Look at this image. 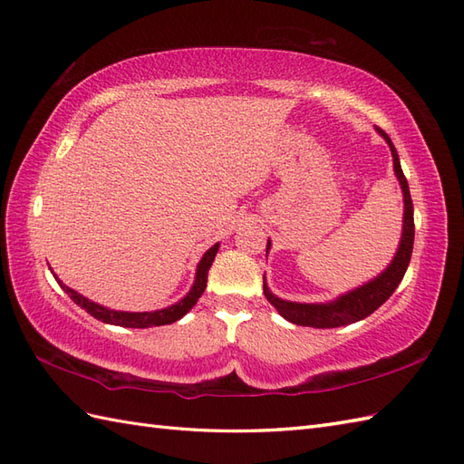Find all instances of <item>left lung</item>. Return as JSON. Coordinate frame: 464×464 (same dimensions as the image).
I'll list each match as a JSON object with an SVG mask.
<instances>
[{"mask_svg": "<svg viewBox=\"0 0 464 464\" xmlns=\"http://www.w3.org/2000/svg\"><path fill=\"white\" fill-rule=\"evenodd\" d=\"M379 133L387 140L391 153H392V163H395V173L401 181L402 187V195H405V223H402V239L399 245V251L395 255V259L389 265V269L382 275H379L377 279L362 285V287L354 289L347 295H343L337 301L327 303V304H307V303H291V301H283L267 289V285H263L265 297L269 299V303L277 309L285 319L295 323V324H303V327H314V329H334V327H343V324H351L357 323L364 317H369L371 313L377 311L381 304L387 301L395 289L399 287V283L402 281L407 273V267L411 263V255H412V243H415V217H412V199H411V191H409V183L407 177L401 169V161H399V153L392 145L391 137L379 130ZM269 249V245H267Z\"/></svg>", "mask_w": 464, "mask_h": 464, "instance_id": "1", "label": "left lung"}]
</instances>
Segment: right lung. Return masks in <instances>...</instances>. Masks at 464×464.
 <instances>
[{
    "label": "right lung",
    "mask_w": 464,
    "mask_h": 464,
    "mask_svg": "<svg viewBox=\"0 0 464 464\" xmlns=\"http://www.w3.org/2000/svg\"><path fill=\"white\" fill-rule=\"evenodd\" d=\"M217 251H219V243H215L213 247L203 255V259L197 265V277L193 283V289L187 293V297L181 299L177 304H171V307L161 309V311H153V313H123V311H111L105 309L102 304H97L90 299L82 297L80 293H75L73 289L65 287L62 281H57L62 285V289L73 299L75 304H80L82 309H85L92 317L100 319L103 323L110 324H120V327H133V329H147V327H160V324H171L175 321H179L185 313H189L193 304L199 301V297L203 295L205 287H207V273H209L213 259Z\"/></svg>",
    "instance_id": "right-lung-1"
}]
</instances>
